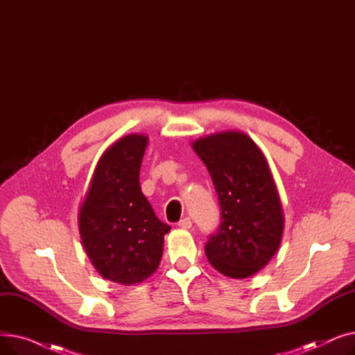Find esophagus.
I'll return each mask as SVG.
<instances>
[{
  "label": "esophagus",
  "mask_w": 355,
  "mask_h": 355,
  "mask_svg": "<svg viewBox=\"0 0 355 355\" xmlns=\"http://www.w3.org/2000/svg\"><path fill=\"white\" fill-rule=\"evenodd\" d=\"M191 226H193V221L190 217H184L178 221V227L181 229H191Z\"/></svg>",
  "instance_id": "obj_1"
}]
</instances>
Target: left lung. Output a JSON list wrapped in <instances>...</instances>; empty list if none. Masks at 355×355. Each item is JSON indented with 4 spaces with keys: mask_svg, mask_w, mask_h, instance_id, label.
I'll return each instance as SVG.
<instances>
[{
    "mask_svg": "<svg viewBox=\"0 0 355 355\" xmlns=\"http://www.w3.org/2000/svg\"><path fill=\"white\" fill-rule=\"evenodd\" d=\"M193 149L207 166L221 210L206 256L225 276L249 277L269 263L284 233L282 204L266 158L237 130L198 138Z\"/></svg>",
    "mask_w": 355,
    "mask_h": 355,
    "instance_id": "left-lung-1",
    "label": "left lung"
}]
</instances>
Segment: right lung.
Instances as JSON below:
<instances>
[{"label":"right lung","mask_w":355,"mask_h":355,"mask_svg":"<svg viewBox=\"0 0 355 355\" xmlns=\"http://www.w3.org/2000/svg\"><path fill=\"white\" fill-rule=\"evenodd\" d=\"M148 138L130 134L109 146L93 173L79 211L83 248L107 281L135 285L151 276L161 262L162 223L145 198L139 170Z\"/></svg>","instance_id":"1"}]
</instances>
